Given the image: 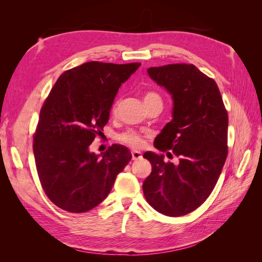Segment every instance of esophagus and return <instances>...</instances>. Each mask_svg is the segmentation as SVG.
Here are the masks:
<instances>
[{"instance_id": "34e87169", "label": "esophagus", "mask_w": 262, "mask_h": 262, "mask_svg": "<svg viewBox=\"0 0 262 262\" xmlns=\"http://www.w3.org/2000/svg\"><path fill=\"white\" fill-rule=\"evenodd\" d=\"M131 154H132V160L133 161H138V160H141V158H142V154H141V152H139V150H132Z\"/></svg>"}]
</instances>
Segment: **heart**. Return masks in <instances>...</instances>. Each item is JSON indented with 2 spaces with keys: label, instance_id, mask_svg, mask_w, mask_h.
Returning <instances> with one entry per match:
<instances>
[{
  "label": "heart",
  "instance_id": "obj_1",
  "mask_svg": "<svg viewBox=\"0 0 262 262\" xmlns=\"http://www.w3.org/2000/svg\"><path fill=\"white\" fill-rule=\"evenodd\" d=\"M160 98L157 96L156 94H153V93H149L147 94L145 98ZM117 108H118V102H116V104L113 106V114H116L117 112ZM118 140L121 142V143L128 145L132 148H141L142 146L144 145V137L142 136V134L140 132H137V131H133V130H129V131H125L121 134H119L118 137Z\"/></svg>",
  "mask_w": 262,
  "mask_h": 262
}]
</instances>
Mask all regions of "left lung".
<instances>
[{
	"instance_id": "left-lung-1",
	"label": "left lung",
	"mask_w": 262,
	"mask_h": 262,
	"mask_svg": "<svg viewBox=\"0 0 262 262\" xmlns=\"http://www.w3.org/2000/svg\"><path fill=\"white\" fill-rule=\"evenodd\" d=\"M147 74L169 93L173 105L171 121L154 146L171 149L179 164L165 163L163 154L144 153L152 165L144 196L164 215H186L208 199L221 175L227 156V112L215 81L193 64L149 68Z\"/></svg>"
}]
</instances>
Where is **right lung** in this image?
Masks as SVG:
<instances>
[{
    "label": "right lung",
    "instance_id": "obj_1",
    "mask_svg": "<svg viewBox=\"0 0 262 262\" xmlns=\"http://www.w3.org/2000/svg\"><path fill=\"white\" fill-rule=\"evenodd\" d=\"M140 66L86 62L61 74L43 102L34 137L36 167L46 194L62 210L97 207L130 162L123 145L98 155L90 145L108 122L119 87Z\"/></svg>",
    "mask_w": 262,
    "mask_h": 262
}]
</instances>
